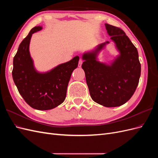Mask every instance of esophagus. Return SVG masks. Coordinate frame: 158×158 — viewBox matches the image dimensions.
I'll return each instance as SVG.
<instances>
[{"instance_id":"34e87169","label":"esophagus","mask_w":158,"mask_h":158,"mask_svg":"<svg viewBox=\"0 0 158 158\" xmlns=\"http://www.w3.org/2000/svg\"><path fill=\"white\" fill-rule=\"evenodd\" d=\"M82 63H83V60L82 59H80L79 63H78V67H81V66H82Z\"/></svg>"}]
</instances>
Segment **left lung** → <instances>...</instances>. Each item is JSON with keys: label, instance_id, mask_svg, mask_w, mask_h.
<instances>
[{"label": "left lung", "instance_id": "obj_1", "mask_svg": "<svg viewBox=\"0 0 158 158\" xmlns=\"http://www.w3.org/2000/svg\"><path fill=\"white\" fill-rule=\"evenodd\" d=\"M119 55L106 64L98 60V55L109 41L98 45L82 55V68L90 96L95 102L107 107L121 106L131 98L138 86L141 65L136 47L121 28L105 24Z\"/></svg>", "mask_w": 158, "mask_h": 158}]
</instances>
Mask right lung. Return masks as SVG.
Returning a JSON list of instances; mask_svg holds the SVG:
<instances>
[{
  "label": "right lung",
  "instance_id": "add662e5",
  "mask_svg": "<svg viewBox=\"0 0 158 158\" xmlns=\"http://www.w3.org/2000/svg\"><path fill=\"white\" fill-rule=\"evenodd\" d=\"M42 30L35 26L19 45L13 59L12 78L18 90L30 107L40 111L52 109L63 103L73 70L77 68L79 56L60 64L45 73L38 72L30 53L33 33Z\"/></svg>",
  "mask_w": 158,
  "mask_h": 158
}]
</instances>
